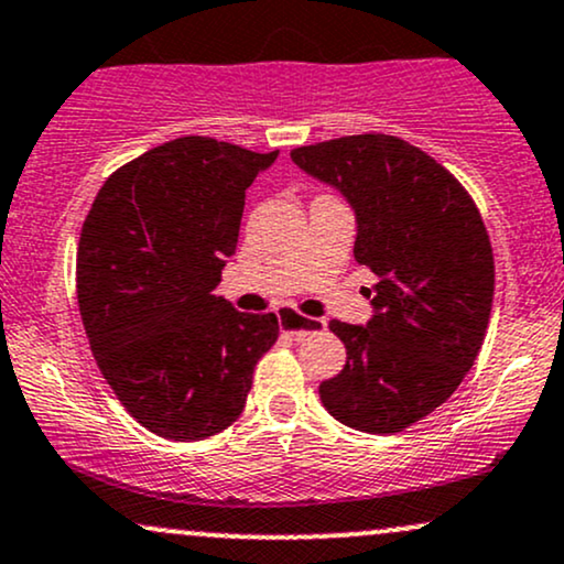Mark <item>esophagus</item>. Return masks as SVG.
I'll use <instances>...</instances> for the list:
<instances>
[{"mask_svg":"<svg viewBox=\"0 0 564 564\" xmlns=\"http://www.w3.org/2000/svg\"><path fill=\"white\" fill-rule=\"evenodd\" d=\"M278 323H281L283 332L291 336H307V334L323 332V328H326V321L304 318V315L291 313V310H281V313H278Z\"/></svg>","mask_w":564,"mask_h":564,"instance_id":"obj_1","label":"esophagus"}]
</instances>
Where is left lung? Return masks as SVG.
Listing matches in <instances>:
<instances>
[{
	"mask_svg": "<svg viewBox=\"0 0 564 564\" xmlns=\"http://www.w3.org/2000/svg\"><path fill=\"white\" fill-rule=\"evenodd\" d=\"M358 215L355 262L379 278L368 326L332 321L347 364L318 387L336 422L392 435L456 392L494 307V246L469 191L422 148L368 132L291 151Z\"/></svg>",
	"mask_w": 564,
	"mask_h": 564,
	"instance_id": "8db88e82",
	"label": "left lung"
}]
</instances>
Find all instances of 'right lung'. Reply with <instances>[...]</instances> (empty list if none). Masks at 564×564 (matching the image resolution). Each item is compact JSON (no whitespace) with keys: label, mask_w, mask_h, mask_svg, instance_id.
<instances>
[{"label":"right lung","mask_w":564,"mask_h":564,"mask_svg":"<svg viewBox=\"0 0 564 564\" xmlns=\"http://www.w3.org/2000/svg\"><path fill=\"white\" fill-rule=\"evenodd\" d=\"M278 151L177 138L119 166L82 225L76 296L102 379L153 435L191 443L241 416L278 318L212 291L236 254L246 187Z\"/></svg>","instance_id":"right-lung-1"}]
</instances>
